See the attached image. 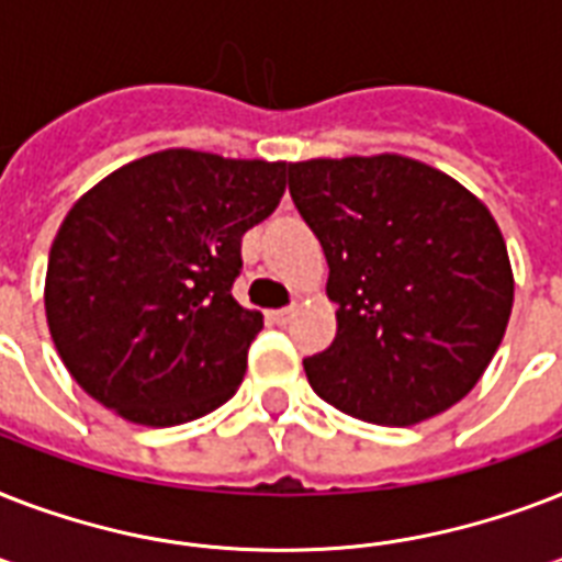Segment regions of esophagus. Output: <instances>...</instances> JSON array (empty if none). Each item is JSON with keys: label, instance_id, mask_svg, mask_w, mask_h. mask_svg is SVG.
I'll return each instance as SVG.
<instances>
[{"label": "esophagus", "instance_id": "esophagus-1", "mask_svg": "<svg viewBox=\"0 0 562 562\" xmlns=\"http://www.w3.org/2000/svg\"><path fill=\"white\" fill-rule=\"evenodd\" d=\"M291 312H294L291 306L273 308V312H268V321H271V324H277V326H285L291 321Z\"/></svg>", "mask_w": 562, "mask_h": 562}]
</instances>
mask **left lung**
Wrapping results in <instances>:
<instances>
[{"label":"left lung","instance_id":"obj_1","mask_svg":"<svg viewBox=\"0 0 562 562\" xmlns=\"http://www.w3.org/2000/svg\"><path fill=\"white\" fill-rule=\"evenodd\" d=\"M289 192L329 265V350L303 361L321 400L375 426L452 408L496 356L514 271L496 218L400 154L289 162Z\"/></svg>","mask_w":562,"mask_h":562}]
</instances>
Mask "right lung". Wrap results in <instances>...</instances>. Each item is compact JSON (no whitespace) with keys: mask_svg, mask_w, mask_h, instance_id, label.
Wrapping results in <instances>:
<instances>
[{"mask_svg":"<svg viewBox=\"0 0 562 562\" xmlns=\"http://www.w3.org/2000/svg\"><path fill=\"white\" fill-rule=\"evenodd\" d=\"M285 169L169 148L78 198L48 250L46 321L92 400L162 428L238 391L262 329L233 297L241 236L277 210Z\"/></svg>","mask_w":562,"mask_h":562,"instance_id":"obj_1","label":"right lung"}]
</instances>
